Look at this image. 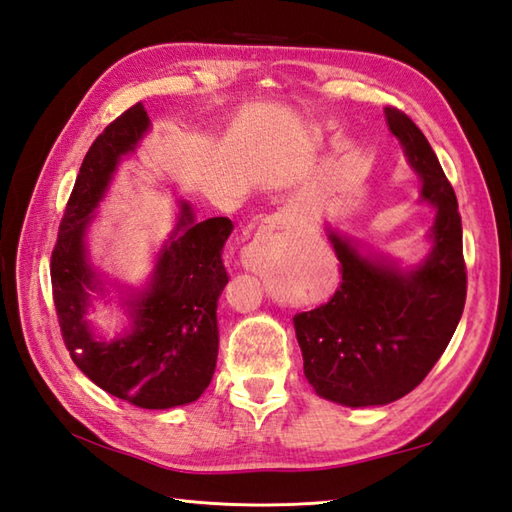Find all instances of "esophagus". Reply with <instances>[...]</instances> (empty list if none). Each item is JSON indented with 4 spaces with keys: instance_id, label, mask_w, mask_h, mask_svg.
<instances>
[{
    "instance_id": "esophagus-1",
    "label": "esophagus",
    "mask_w": 512,
    "mask_h": 512,
    "mask_svg": "<svg viewBox=\"0 0 512 512\" xmlns=\"http://www.w3.org/2000/svg\"><path fill=\"white\" fill-rule=\"evenodd\" d=\"M269 223H271V225H274V227H280V225H282V223H285V221H282V217H276V219H271Z\"/></svg>"
}]
</instances>
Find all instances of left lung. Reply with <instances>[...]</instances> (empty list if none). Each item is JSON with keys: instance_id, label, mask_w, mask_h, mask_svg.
<instances>
[{"instance_id": "1", "label": "left lung", "mask_w": 512, "mask_h": 512, "mask_svg": "<svg viewBox=\"0 0 512 512\" xmlns=\"http://www.w3.org/2000/svg\"><path fill=\"white\" fill-rule=\"evenodd\" d=\"M385 118L423 179V199L438 208L434 249L418 269L401 274L331 232L342 282L326 304L293 317L306 379L324 399L348 407L410 394L445 352L467 300L456 192L410 116L385 107Z\"/></svg>"}]
</instances>
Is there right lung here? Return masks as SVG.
I'll return each instance as SVG.
<instances>
[{
    "mask_svg": "<svg viewBox=\"0 0 512 512\" xmlns=\"http://www.w3.org/2000/svg\"><path fill=\"white\" fill-rule=\"evenodd\" d=\"M149 116L142 102L109 122L89 146L59 225L50 276L65 348L98 388L146 410L197 401L212 381L219 355L217 306L227 276L223 247L234 223L212 217L197 223L190 208L162 249L149 291L135 300L133 331L100 342L85 322L87 289L98 287L85 256V227L120 157L135 149Z\"/></svg>",
    "mask_w": 512,
    "mask_h": 512,
    "instance_id": "obj_1",
    "label": "right lung"
}]
</instances>
